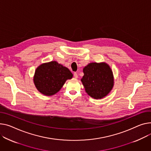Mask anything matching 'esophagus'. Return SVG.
<instances>
[{"mask_svg":"<svg viewBox=\"0 0 151 151\" xmlns=\"http://www.w3.org/2000/svg\"><path fill=\"white\" fill-rule=\"evenodd\" d=\"M73 76H74V78H76V79H77L78 78V74H77V73H75L74 74H73Z\"/></svg>","mask_w":151,"mask_h":151,"instance_id":"obj_1","label":"esophagus"}]
</instances>
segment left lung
<instances>
[{
  "label": "left lung",
  "instance_id": "left-lung-1",
  "mask_svg": "<svg viewBox=\"0 0 151 151\" xmlns=\"http://www.w3.org/2000/svg\"><path fill=\"white\" fill-rule=\"evenodd\" d=\"M82 83L86 93L95 99L107 96L114 87L113 72L106 63H91L83 68Z\"/></svg>",
  "mask_w": 151,
  "mask_h": 151
}]
</instances>
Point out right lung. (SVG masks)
<instances>
[{
  "instance_id": "right-lung-1",
  "label": "right lung",
  "mask_w": 151,
  "mask_h": 151,
  "mask_svg": "<svg viewBox=\"0 0 151 151\" xmlns=\"http://www.w3.org/2000/svg\"><path fill=\"white\" fill-rule=\"evenodd\" d=\"M73 74L69 69L56 61L40 65L35 73L33 81L39 92L52 96L58 92L67 79H72Z\"/></svg>"
}]
</instances>
